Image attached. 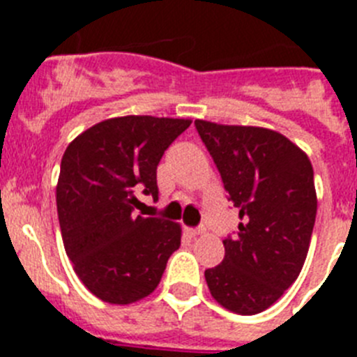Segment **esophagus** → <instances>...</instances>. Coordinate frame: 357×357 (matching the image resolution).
I'll use <instances>...</instances> for the list:
<instances>
[{
  "label": "esophagus",
  "instance_id": "esophagus-1",
  "mask_svg": "<svg viewBox=\"0 0 357 357\" xmlns=\"http://www.w3.org/2000/svg\"><path fill=\"white\" fill-rule=\"evenodd\" d=\"M206 232V229H202V227H197V229H188V234L191 236V238H197V236L204 234Z\"/></svg>",
  "mask_w": 357,
  "mask_h": 357
}]
</instances>
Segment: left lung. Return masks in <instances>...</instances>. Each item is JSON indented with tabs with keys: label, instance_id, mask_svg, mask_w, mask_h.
<instances>
[{
	"label": "left lung",
	"instance_id": "obj_1",
	"mask_svg": "<svg viewBox=\"0 0 357 357\" xmlns=\"http://www.w3.org/2000/svg\"><path fill=\"white\" fill-rule=\"evenodd\" d=\"M229 200L239 209L238 236L225 257L206 270L214 301L238 314L268 309L304 266L317 218L313 166L275 130L197 119Z\"/></svg>",
	"mask_w": 357,
	"mask_h": 357
}]
</instances>
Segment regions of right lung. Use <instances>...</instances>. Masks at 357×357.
Returning a JSON list of instances; mask_svg holds the SVG:
<instances>
[{
	"mask_svg": "<svg viewBox=\"0 0 357 357\" xmlns=\"http://www.w3.org/2000/svg\"><path fill=\"white\" fill-rule=\"evenodd\" d=\"M191 119L123 116L66 148L56 184L62 241L75 273L109 304H132L159 286L181 225L135 214L137 191L159 198L157 166Z\"/></svg>",
	"mask_w": 357,
	"mask_h": 357,
	"instance_id": "right-lung-1",
	"label": "right lung"
}]
</instances>
